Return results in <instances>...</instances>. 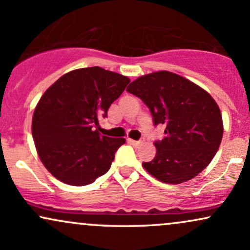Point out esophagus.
Segmentation results:
<instances>
[{
	"label": "esophagus",
	"instance_id": "34e87169",
	"mask_svg": "<svg viewBox=\"0 0 250 250\" xmlns=\"http://www.w3.org/2000/svg\"><path fill=\"white\" fill-rule=\"evenodd\" d=\"M128 142L133 146H139L140 143H141L140 141H135V140H131V139H128Z\"/></svg>",
	"mask_w": 250,
	"mask_h": 250
}]
</instances>
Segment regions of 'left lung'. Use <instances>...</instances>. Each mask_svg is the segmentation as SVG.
Segmentation results:
<instances>
[{
    "instance_id": "8db88e82",
    "label": "left lung",
    "mask_w": 250,
    "mask_h": 250,
    "mask_svg": "<svg viewBox=\"0 0 250 250\" xmlns=\"http://www.w3.org/2000/svg\"><path fill=\"white\" fill-rule=\"evenodd\" d=\"M128 93L141 99L163 125L165 137L155 141L156 155L143 162L149 174L161 182H186L210 163L223 135L219 105L206 90L170 71H156L129 84Z\"/></svg>"
}]
</instances>
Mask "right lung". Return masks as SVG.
Here are the masks:
<instances>
[{
    "instance_id": "right-lung-1",
    "label": "right lung",
    "mask_w": 250,
    "mask_h": 250,
    "mask_svg": "<svg viewBox=\"0 0 250 250\" xmlns=\"http://www.w3.org/2000/svg\"><path fill=\"white\" fill-rule=\"evenodd\" d=\"M129 82L127 76L89 67L67 73L45 90L31 131L40 159L57 180L85 186L109 170L125 140L104 136L95 128Z\"/></svg>"
}]
</instances>
